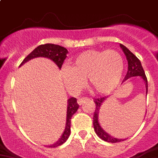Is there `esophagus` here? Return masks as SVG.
I'll list each match as a JSON object with an SVG mask.
<instances>
[{"label": "esophagus", "mask_w": 158, "mask_h": 158, "mask_svg": "<svg viewBox=\"0 0 158 158\" xmlns=\"http://www.w3.org/2000/svg\"><path fill=\"white\" fill-rule=\"evenodd\" d=\"M88 99H87V98L85 97H82V98H79V99H78V104H79V105H82V104L84 103V102L86 101V100H87Z\"/></svg>", "instance_id": "1"}]
</instances>
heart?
I'll list each match as a JSON object with an SVG mask.
<instances>
[{
	"mask_svg": "<svg viewBox=\"0 0 158 158\" xmlns=\"http://www.w3.org/2000/svg\"><path fill=\"white\" fill-rule=\"evenodd\" d=\"M124 68V59L114 50H87L76 57L73 66L61 69L65 86L69 91L78 92L87 83L98 94H107L116 89Z\"/></svg>",
	"mask_w": 158,
	"mask_h": 158,
	"instance_id": "heart-1",
	"label": "heart"
}]
</instances>
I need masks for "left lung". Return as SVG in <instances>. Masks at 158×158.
Listing matches in <instances>:
<instances>
[{"mask_svg": "<svg viewBox=\"0 0 158 158\" xmlns=\"http://www.w3.org/2000/svg\"><path fill=\"white\" fill-rule=\"evenodd\" d=\"M120 46L123 50V52L125 54L126 56L127 61H128V72H127L126 75L124 77V79L123 82L127 80L128 79L131 78V77H136L140 76L144 80V83H145V88H146V95L148 92V81H147V78L145 76V73L144 71L140 61L139 60L134 54L131 52L130 50L127 48L126 46H124V45L120 44ZM107 96L105 97H101L95 99L94 102L95 103V111L94 112V116H93V126L94 129H95V133L97 134L99 138H101L102 140L104 141L110 143H116L120 142V141H123V140H126V139H118L114 137V136H111L106 132L100 126V124L99 123V113L100 112V108H101L102 104H104V101L107 99Z\"/></svg>", "mask_w": 158, "mask_h": 158, "instance_id": "8db88e82", "label": "left lung"}]
</instances>
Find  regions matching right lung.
I'll return each mask as SVG.
<instances>
[{
    "instance_id": "obj_1",
    "label": "right lung",
    "mask_w": 158,
    "mask_h": 158,
    "mask_svg": "<svg viewBox=\"0 0 158 158\" xmlns=\"http://www.w3.org/2000/svg\"><path fill=\"white\" fill-rule=\"evenodd\" d=\"M67 54H68V50L65 47L59 46V45L50 44V43L40 45L34 49L29 55L26 56V59L22 61V63H21L20 66H22L24 63H26V62L31 60L34 58L43 57V58H47V59L52 60L58 66V67L61 69L65 59L67 58ZM79 107V105L77 103V99L75 97H71L68 99L67 108V120H66V126H65L64 132L57 142L53 144H50V145H49V147L54 148V147L59 146L67 141L69 136L71 134V117L77 112Z\"/></svg>"
}]
</instances>
